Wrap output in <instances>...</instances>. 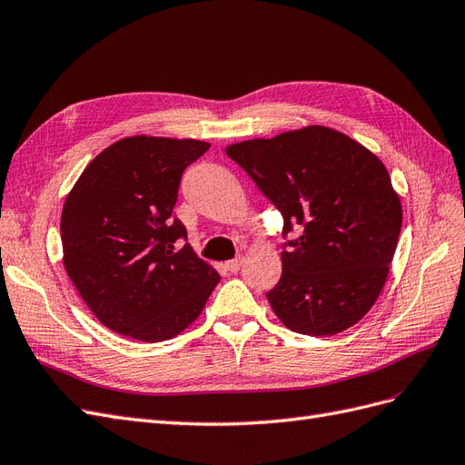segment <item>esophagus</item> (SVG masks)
<instances>
[{"label": "esophagus", "mask_w": 465, "mask_h": 465, "mask_svg": "<svg viewBox=\"0 0 465 465\" xmlns=\"http://www.w3.org/2000/svg\"><path fill=\"white\" fill-rule=\"evenodd\" d=\"M242 262H244L242 256H236L234 260H229L227 263H224V267H227V270H229L231 273H236V272L242 267Z\"/></svg>", "instance_id": "obj_1"}]
</instances>
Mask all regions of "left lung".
Returning a JSON list of instances; mask_svg holds the SVG:
<instances>
[{
    "label": "left lung",
    "instance_id": "left-lung-1",
    "mask_svg": "<svg viewBox=\"0 0 465 465\" xmlns=\"http://www.w3.org/2000/svg\"><path fill=\"white\" fill-rule=\"evenodd\" d=\"M227 154L283 215V273L267 291L277 318L304 335L357 323L386 283L401 231L386 166L323 125L234 143ZM294 228L298 238L287 239Z\"/></svg>",
    "mask_w": 465,
    "mask_h": 465
}]
</instances>
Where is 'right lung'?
<instances>
[{
  "label": "right lung",
  "mask_w": 465,
  "mask_h": 465,
  "mask_svg": "<svg viewBox=\"0 0 465 465\" xmlns=\"http://www.w3.org/2000/svg\"><path fill=\"white\" fill-rule=\"evenodd\" d=\"M209 143L135 135L89 163L62 211L64 265L91 312L137 341H164L198 318L219 283L173 217L186 168Z\"/></svg>",
  "instance_id": "add662e5"
}]
</instances>
